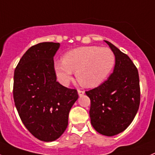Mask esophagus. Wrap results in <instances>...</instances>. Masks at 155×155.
I'll list each match as a JSON object with an SVG mask.
<instances>
[{"label":"esophagus","instance_id":"1","mask_svg":"<svg viewBox=\"0 0 155 155\" xmlns=\"http://www.w3.org/2000/svg\"><path fill=\"white\" fill-rule=\"evenodd\" d=\"M78 95L80 96V97H81V96H83L84 94V91H81V90H78Z\"/></svg>","mask_w":155,"mask_h":155}]
</instances>
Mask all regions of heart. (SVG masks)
<instances>
[{
    "label": "heart",
    "mask_w": 155,
    "mask_h": 155,
    "mask_svg": "<svg viewBox=\"0 0 155 155\" xmlns=\"http://www.w3.org/2000/svg\"><path fill=\"white\" fill-rule=\"evenodd\" d=\"M116 64V55L108 48L84 46L64 54L62 61H57L54 68L58 81L67 86L73 72L79 83L86 87H96L105 81Z\"/></svg>",
    "instance_id": "1"
}]
</instances>
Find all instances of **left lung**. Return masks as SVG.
<instances>
[{
	"label": "left lung",
	"mask_w": 155,
	"mask_h": 155,
	"mask_svg": "<svg viewBox=\"0 0 155 155\" xmlns=\"http://www.w3.org/2000/svg\"><path fill=\"white\" fill-rule=\"evenodd\" d=\"M116 55L114 70L107 81L86 91L91 99L90 117L97 132L113 136L123 132L135 118L140 104L139 77L127 54L106 41Z\"/></svg>",
	"instance_id": "8db88e82"
}]
</instances>
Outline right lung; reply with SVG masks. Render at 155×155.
<instances>
[{
  "label": "right lung",
  "mask_w": 155,
  "mask_h": 155,
  "mask_svg": "<svg viewBox=\"0 0 155 155\" xmlns=\"http://www.w3.org/2000/svg\"><path fill=\"white\" fill-rule=\"evenodd\" d=\"M59 43L41 42L20 58L14 77V99L23 125L38 139H58L68 124V114L78 98L76 90L56 81L54 54Z\"/></svg>",
  "instance_id": "1"
}]
</instances>
